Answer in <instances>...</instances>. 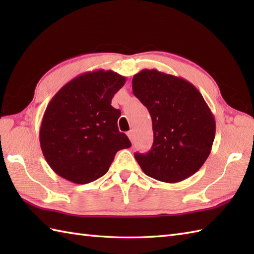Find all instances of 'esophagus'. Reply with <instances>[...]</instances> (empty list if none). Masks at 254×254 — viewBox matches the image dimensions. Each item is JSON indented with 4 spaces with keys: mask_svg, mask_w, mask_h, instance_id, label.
I'll return each mask as SVG.
<instances>
[{
    "mask_svg": "<svg viewBox=\"0 0 254 254\" xmlns=\"http://www.w3.org/2000/svg\"><path fill=\"white\" fill-rule=\"evenodd\" d=\"M127 136L128 138H130V141L133 143L134 142V134H133V131H130L127 133Z\"/></svg>",
    "mask_w": 254,
    "mask_h": 254,
    "instance_id": "34e87169",
    "label": "esophagus"
}]
</instances>
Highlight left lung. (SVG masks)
<instances>
[{
  "label": "left lung",
  "instance_id": "1",
  "mask_svg": "<svg viewBox=\"0 0 254 254\" xmlns=\"http://www.w3.org/2000/svg\"><path fill=\"white\" fill-rule=\"evenodd\" d=\"M132 89L153 122L152 148L134 155L144 174L167 183L195 174L210 154L216 131L201 93L186 79L146 68L134 75Z\"/></svg>",
  "mask_w": 254,
  "mask_h": 254
}]
</instances>
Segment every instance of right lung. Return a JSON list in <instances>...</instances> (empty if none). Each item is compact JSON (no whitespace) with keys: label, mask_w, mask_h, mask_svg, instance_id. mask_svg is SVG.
<instances>
[{"label":"right lung","mask_w":254,"mask_h":254,"mask_svg":"<svg viewBox=\"0 0 254 254\" xmlns=\"http://www.w3.org/2000/svg\"><path fill=\"white\" fill-rule=\"evenodd\" d=\"M126 77L97 69L69 80L53 96L42 118V154L57 175L77 185L109 170L118 150L131 146L119 131L121 111L111 106Z\"/></svg>","instance_id":"1"}]
</instances>
